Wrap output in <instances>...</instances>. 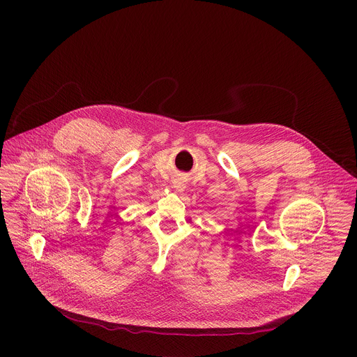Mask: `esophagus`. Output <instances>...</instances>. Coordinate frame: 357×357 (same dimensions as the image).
<instances>
[{"instance_id":"1","label":"esophagus","mask_w":357,"mask_h":357,"mask_svg":"<svg viewBox=\"0 0 357 357\" xmlns=\"http://www.w3.org/2000/svg\"><path fill=\"white\" fill-rule=\"evenodd\" d=\"M175 188H176L178 190H182V189H183V185H182V183H176V185H175Z\"/></svg>"}]
</instances>
